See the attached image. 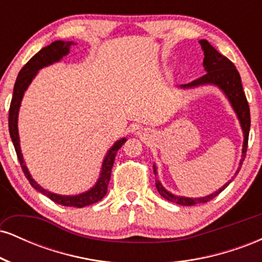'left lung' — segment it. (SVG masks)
Wrapping results in <instances>:
<instances>
[{
  "label": "left lung",
  "instance_id": "8db88e82",
  "mask_svg": "<svg viewBox=\"0 0 262 262\" xmlns=\"http://www.w3.org/2000/svg\"><path fill=\"white\" fill-rule=\"evenodd\" d=\"M201 47L204 53V59H203V68H204V74L203 76H201L200 79L192 81V82L187 83V85H181V89H192V87L202 86V85H214L219 87L222 91L224 92V95L227 96V98L229 100L231 107L235 111L237 119H239L240 125H242L243 133H244V144H243V154L242 159H240L239 167H237L236 173L239 172L240 167H242L243 161H244L246 156V150H248V140H249V132H250V108H249L248 100H246V96L243 90L242 85V79H240V75L237 73L235 65L230 61L229 59L225 58L224 55H222L221 53H218L214 48L210 45L208 41L200 40ZM152 169H154V173L156 177L158 173V169H156L155 165H152ZM235 173V175H236ZM231 182H227L223 187H221L218 191L213 192L212 194H208L206 197L201 198H189V197H183V196H176V194L171 193L167 189L164 188V186L161 185V182L159 181V179H155V185L158 188L159 193L161 194L165 200L170 201V202L180 204V206H194L198 203H206L209 202L210 200H213L214 197H217L222 191H224L227 188V186Z\"/></svg>",
  "mask_w": 262,
  "mask_h": 262
}]
</instances>
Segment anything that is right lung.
<instances>
[{
  "label": "right lung",
  "instance_id": "obj_1",
  "mask_svg": "<svg viewBox=\"0 0 262 262\" xmlns=\"http://www.w3.org/2000/svg\"><path fill=\"white\" fill-rule=\"evenodd\" d=\"M74 41H64V40H56L53 41L52 44L48 45V47L43 48L39 52L35 54L33 58L29 60L27 64L23 66L22 70L18 74L16 83L13 87V96H12L11 106H10V114H8V128H10V135L12 143H13L14 149H16L17 158L20 162V166H22L23 172L27 179H28L29 183L32 185V187H34L37 191L40 193L45 194L47 197H49L53 202L61 204L65 207H76V208H82L85 206H90L98 201H101L102 198L106 196L107 193V187L108 183H110L111 179V172H112L113 162L116 159L117 151L122 148L123 144L127 141L125 138L117 140L113 144V146L108 150L106 158H104L103 162H102V170L100 173V179L97 180L96 185L93 186L91 189L83 192V193L76 194V196H61V194L53 193L49 192L48 189H44L43 187L38 185L34 180L32 179L31 173H29L28 169H27L25 160H23L22 151H20V145H19V135H18V112H19L20 102H22L23 96H25L26 90L28 89V86L31 85L33 79L35 77V75L38 74V71L40 69H43L44 66L52 65L54 62L59 61L62 59V56L68 55L70 52V47L74 45Z\"/></svg>",
  "mask_w": 262,
  "mask_h": 262
}]
</instances>
